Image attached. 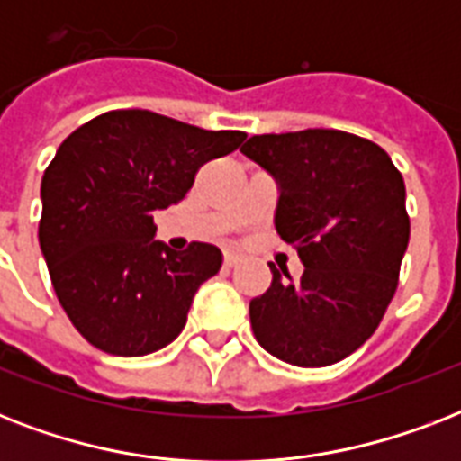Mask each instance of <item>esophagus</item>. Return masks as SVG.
<instances>
[{
    "instance_id": "obj_1",
    "label": "esophagus",
    "mask_w": 461,
    "mask_h": 461,
    "mask_svg": "<svg viewBox=\"0 0 461 461\" xmlns=\"http://www.w3.org/2000/svg\"><path fill=\"white\" fill-rule=\"evenodd\" d=\"M237 260H239V256L237 253H224V267H234L237 266Z\"/></svg>"
}]
</instances>
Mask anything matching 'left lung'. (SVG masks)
I'll list each match as a JSON object with an SVG mask.
<instances>
[{
	"mask_svg": "<svg viewBox=\"0 0 461 461\" xmlns=\"http://www.w3.org/2000/svg\"><path fill=\"white\" fill-rule=\"evenodd\" d=\"M241 153L277 184L275 230L303 263L249 303L253 335L273 357L318 368L349 357L393 302L409 244L407 191L390 155L337 129L251 136Z\"/></svg>",
	"mask_w": 461,
	"mask_h": 461,
	"instance_id": "left-lung-1",
	"label": "left lung"
}]
</instances>
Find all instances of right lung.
Here are the masks:
<instances>
[{
  "label": "right lung",
  "mask_w": 461,
  "mask_h": 461,
  "mask_svg": "<svg viewBox=\"0 0 461 461\" xmlns=\"http://www.w3.org/2000/svg\"><path fill=\"white\" fill-rule=\"evenodd\" d=\"M148 110H114L78 126L40 186V249L74 328L114 357H146L176 339L222 251L155 239V210L179 203L198 167L244 143Z\"/></svg>",
  "instance_id": "add662e5"
}]
</instances>
